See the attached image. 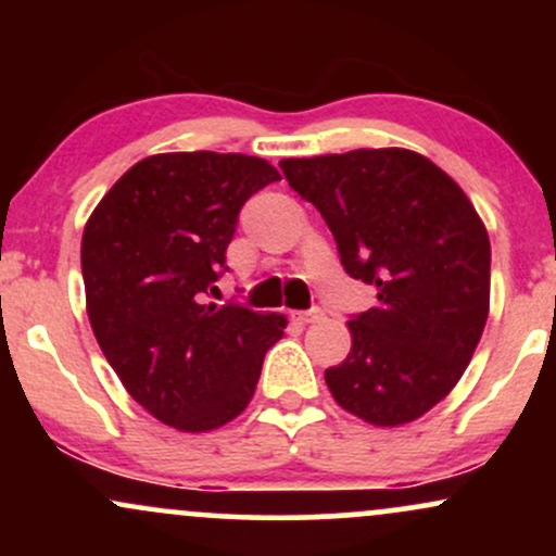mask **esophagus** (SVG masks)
Returning <instances> with one entry per match:
<instances>
[{"label": "esophagus", "mask_w": 556, "mask_h": 556, "mask_svg": "<svg viewBox=\"0 0 556 556\" xmlns=\"http://www.w3.org/2000/svg\"><path fill=\"white\" fill-rule=\"evenodd\" d=\"M295 318L300 324H314V321H321L324 318V311L321 308H308V311H298Z\"/></svg>", "instance_id": "obj_1"}]
</instances>
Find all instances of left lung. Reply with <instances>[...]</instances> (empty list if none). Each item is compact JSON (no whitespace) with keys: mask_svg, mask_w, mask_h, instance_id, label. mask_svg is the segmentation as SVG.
I'll return each mask as SVG.
<instances>
[{"mask_svg":"<svg viewBox=\"0 0 556 556\" xmlns=\"http://www.w3.org/2000/svg\"><path fill=\"white\" fill-rule=\"evenodd\" d=\"M279 167L324 216L344 271L376 290L374 308L350 316V355L324 371L331 397L374 426L420 418L460 381L486 327L491 245L473 203L405 149Z\"/></svg>","mask_w":556,"mask_h":556,"instance_id":"left-lung-1","label":"left lung"}]
</instances>
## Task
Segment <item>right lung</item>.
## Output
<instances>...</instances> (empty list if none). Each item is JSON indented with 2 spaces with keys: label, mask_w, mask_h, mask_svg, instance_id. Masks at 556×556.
Wrapping results in <instances>:
<instances>
[{
  "label": "right lung",
  "mask_w": 556,
  "mask_h": 556,
  "mask_svg": "<svg viewBox=\"0 0 556 556\" xmlns=\"http://www.w3.org/2000/svg\"><path fill=\"white\" fill-rule=\"evenodd\" d=\"M279 172L245 154L177 151L112 185L80 245L91 329L130 397L180 431H212L256 392L285 316L208 303L245 201Z\"/></svg>",
  "instance_id": "add662e5"
}]
</instances>
